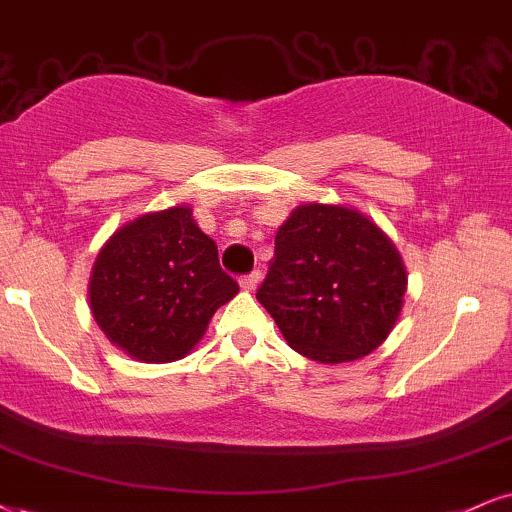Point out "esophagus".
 <instances>
[{"label": "esophagus", "instance_id": "esophagus-1", "mask_svg": "<svg viewBox=\"0 0 512 512\" xmlns=\"http://www.w3.org/2000/svg\"><path fill=\"white\" fill-rule=\"evenodd\" d=\"M258 282H261V273L258 270H254V273L239 277V287L246 289V292H254V289L258 287Z\"/></svg>", "mask_w": 512, "mask_h": 512}]
</instances>
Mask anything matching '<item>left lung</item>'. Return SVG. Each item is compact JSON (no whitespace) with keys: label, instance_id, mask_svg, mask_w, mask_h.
Returning a JSON list of instances; mask_svg holds the SVG:
<instances>
[{"label":"left lung","instance_id":"1","mask_svg":"<svg viewBox=\"0 0 512 512\" xmlns=\"http://www.w3.org/2000/svg\"><path fill=\"white\" fill-rule=\"evenodd\" d=\"M406 268L391 239L346 206L304 204L275 235L256 299L287 344L318 363H349L394 330Z\"/></svg>","mask_w":512,"mask_h":512}]
</instances>
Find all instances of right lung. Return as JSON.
Instances as JSON below:
<instances>
[{"instance_id": "right-lung-1", "label": "right lung", "mask_w": 512, "mask_h": 512, "mask_svg": "<svg viewBox=\"0 0 512 512\" xmlns=\"http://www.w3.org/2000/svg\"><path fill=\"white\" fill-rule=\"evenodd\" d=\"M239 292L192 208L144 213L113 232L94 261L90 308L111 344L142 363L185 358Z\"/></svg>"}]
</instances>
